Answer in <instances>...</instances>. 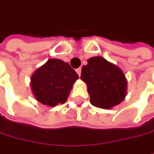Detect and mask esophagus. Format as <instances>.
Returning <instances> with one entry per match:
<instances>
[{
	"label": "esophagus",
	"instance_id": "esophagus-1",
	"mask_svg": "<svg viewBox=\"0 0 154 154\" xmlns=\"http://www.w3.org/2000/svg\"><path fill=\"white\" fill-rule=\"evenodd\" d=\"M76 72H77V73H78V75L80 76V75H81V73H82V69H81V68L76 69Z\"/></svg>",
	"mask_w": 154,
	"mask_h": 154
}]
</instances>
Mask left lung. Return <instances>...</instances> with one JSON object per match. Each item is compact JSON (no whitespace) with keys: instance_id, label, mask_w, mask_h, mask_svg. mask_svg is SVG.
Here are the masks:
<instances>
[{"instance_id":"1","label":"left lung","mask_w":154,"mask_h":154,"mask_svg":"<svg viewBox=\"0 0 154 154\" xmlns=\"http://www.w3.org/2000/svg\"><path fill=\"white\" fill-rule=\"evenodd\" d=\"M87 62L82 68L81 79L87 84L91 103L104 109L120 104L127 87L123 71L101 56L91 57Z\"/></svg>"}]
</instances>
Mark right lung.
Segmentation results:
<instances>
[{
    "instance_id": "1",
    "label": "right lung",
    "mask_w": 154,
    "mask_h": 154,
    "mask_svg": "<svg viewBox=\"0 0 154 154\" xmlns=\"http://www.w3.org/2000/svg\"><path fill=\"white\" fill-rule=\"evenodd\" d=\"M77 79L78 74L68 63L53 58L33 73L30 86L38 101L54 107L66 102Z\"/></svg>"
}]
</instances>
